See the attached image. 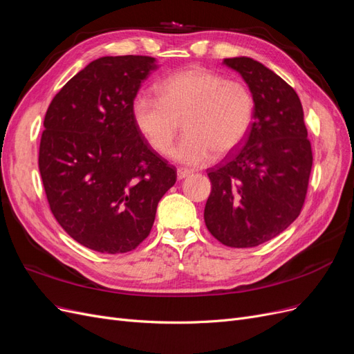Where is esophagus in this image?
Instances as JSON below:
<instances>
[{
	"label": "esophagus",
	"mask_w": 354,
	"mask_h": 354,
	"mask_svg": "<svg viewBox=\"0 0 354 354\" xmlns=\"http://www.w3.org/2000/svg\"><path fill=\"white\" fill-rule=\"evenodd\" d=\"M190 174H194V171H192V169H187V168H178L177 169V178L178 180H183V178L189 177Z\"/></svg>",
	"instance_id": "obj_1"
}]
</instances>
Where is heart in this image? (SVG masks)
I'll list each match as a JSON object with an SVG mask.
<instances>
[{"instance_id":"b5f03b06","label":"heart","mask_w":354,"mask_h":354,"mask_svg":"<svg viewBox=\"0 0 354 354\" xmlns=\"http://www.w3.org/2000/svg\"><path fill=\"white\" fill-rule=\"evenodd\" d=\"M158 90L159 95H136L134 122L160 155L171 151L183 122L186 134L171 152L181 164L203 165L214 153L227 155L251 130L255 100L248 85L241 81L190 66L169 75Z\"/></svg>"}]
</instances>
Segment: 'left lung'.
I'll return each mask as SVG.
<instances>
[{"instance_id":"obj_1","label":"left lung","mask_w":354,"mask_h":354,"mask_svg":"<svg viewBox=\"0 0 354 354\" xmlns=\"http://www.w3.org/2000/svg\"><path fill=\"white\" fill-rule=\"evenodd\" d=\"M224 65L248 84L254 122L242 146L208 169L211 194L203 220L223 245L252 248L282 233L301 212L312 145L291 85L250 57L224 59Z\"/></svg>"}]
</instances>
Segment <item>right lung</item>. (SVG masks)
<instances>
[{
	"label": "right lung",
	"instance_id": "add662e5",
	"mask_svg": "<svg viewBox=\"0 0 354 354\" xmlns=\"http://www.w3.org/2000/svg\"><path fill=\"white\" fill-rule=\"evenodd\" d=\"M155 68L149 56L100 57L47 109L38 167L48 205L63 230L93 251L136 250L177 180L133 118V100Z\"/></svg>",
	"mask_w": 354,
	"mask_h": 354
}]
</instances>
